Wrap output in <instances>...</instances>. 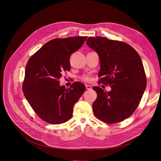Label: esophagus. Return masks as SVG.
Wrapping results in <instances>:
<instances>
[{
	"instance_id": "obj_1",
	"label": "esophagus",
	"mask_w": 161,
	"mask_h": 161,
	"mask_svg": "<svg viewBox=\"0 0 161 161\" xmlns=\"http://www.w3.org/2000/svg\"><path fill=\"white\" fill-rule=\"evenodd\" d=\"M85 86H86V88L87 90H91V89H92V86H90V85H86Z\"/></svg>"
}]
</instances>
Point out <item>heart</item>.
Wrapping results in <instances>:
<instances>
[{"label": "heart", "mask_w": 161, "mask_h": 161, "mask_svg": "<svg viewBox=\"0 0 161 161\" xmlns=\"http://www.w3.org/2000/svg\"><path fill=\"white\" fill-rule=\"evenodd\" d=\"M81 78L83 80H84L85 81H88L90 80V78L88 76H82Z\"/></svg>", "instance_id": "obj_1"}]
</instances>
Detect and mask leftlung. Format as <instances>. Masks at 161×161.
<instances>
[{"label":"left lung","mask_w":161,"mask_h":161,"mask_svg":"<svg viewBox=\"0 0 161 161\" xmlns=\"http://www.w3.org/2000/svg\"><path fill=\"white\" fill-rule=\"evenodd\" d=\"M86 44L98 54L99 81L111 90L94 86L97 94L92 109L95 116L108 124L129 117L138 106L147 86L142 58L129 44L106 37H90Z\"/></svg>","instance_id":"8db88e82"}]
</instances>
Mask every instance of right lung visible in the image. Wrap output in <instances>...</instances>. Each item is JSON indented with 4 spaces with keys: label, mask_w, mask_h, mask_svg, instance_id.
Returning a JSON list of instances; mask_svg holds the SVG:
<instances>
[{
    "label": "right lung",
    "mask_w": 161,
    "mask_h": 161,
    "mask_svg": "<svg viewBox=\"0 0 161 161\" xmlns=\"http://www.w3.org/2000/svg\"><path fill=\"white\" fill-rule=\"evenodd\" d=\"M86 36L54 39L44 44L29 60L23 92L31 106L43 120L52 124L71 119L73 107L85 90L75 82L69 88L60 86L62 73L70 71V57L80 48Z\"/></svg>",
    "instance_id": "1"
}]
</instances>
